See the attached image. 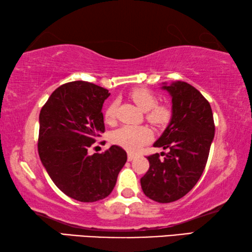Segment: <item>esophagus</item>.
I'll return each mask as SVG.
<instances>
[{"instance_id":"34e87169","label":"esophagus","mask_w":252,"mask_h":252,"mask_svg":"<svg viewBox=\"0 0 252 252\" xmlns=\"http://www.w3.org/2000/svg\"><path fill=\"white\" fill-rule=\"evenodd\" d=\"M135 157H136L135 154H133V153H128V157H127V159H128V161H131V160L134 159Z\"/></svg>"}]
</instances>
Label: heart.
Wrapping results in <instances>:
<instances>
[{"label":"heart","mask_w":252,"mask_h":252,"mask_svg":"<svg viewBox=\"0 0 252 252\" xmlns=\"http://www.w3.org/2000/svg\"><path fill=\"white\" fill-rule=\"evenodd\" d=\"M129 97L135 104L146 112V119L156 126H164L170 121L171 109L168 105L156 104L157 97L148 88L139 87L130 92ZM116 114V104H110L105 112V121L112 123ZM153 137L152 130L147 126L125 125L114 130L110 135V140L129 152H136L147 144Z\"/></svg>","instance_id":"heart-1"}]
</instances>
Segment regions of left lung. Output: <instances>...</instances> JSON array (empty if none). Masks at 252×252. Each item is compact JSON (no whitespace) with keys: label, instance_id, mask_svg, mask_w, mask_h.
<instances>
[{"label":"left lung","instance_id":"obj_1","mask_svg":"<svg viewBox=\"0 0 252 252\" xmlns=\"http://www.w3.org/2000/svg\"><path fill=\"white\" fill-rule=\"evenodd\" d=\"M171 96L173 115L164 133L154 144L168 153L147 157L149 169L140 179L145 195L161 204L173 202L191 190L208 160L215 136L209 101L186 82L164 83Z\"/></svg>","mask_w":252,"mask_h":252}]
</instances>
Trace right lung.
<instances>
[{"instance_id":"add662e5","label":"right lung","mask_w":252,"mask_h":252,"mask_svg":"<svg viewBox=\"0 0 252 252\" xmlns=\"http://www.w3.org/2000/svg\"><path fill=\"white\" fill-rule=\"evenodd\" d=\"M110 94L93 83H66L52 93L39 113L38 155L48 176L66 196L82 202L107 197L127 160L122 147L87 151L105 131L101 113Z\"/></svg>"}]
</instances>
